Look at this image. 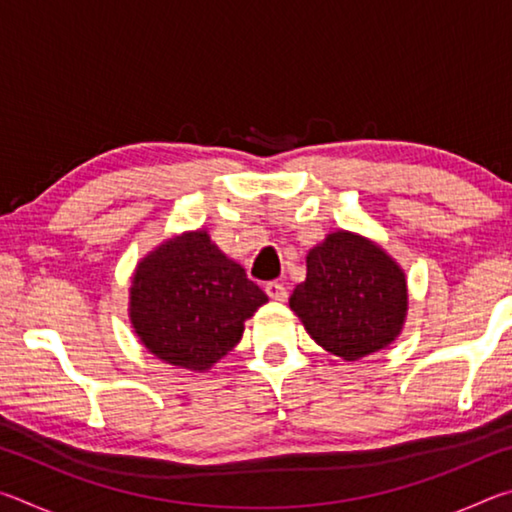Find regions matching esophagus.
Returning a JSON list of instances; mask_svg holds the SVG:
<instances>
[{
  "label": "esophagus",
  "instance_id": "34e87169",
  "mask_svg": "<svg viewBox=\"0 0 512 512\" xmlns=\"http://www.w3.org/2000/svg\"><path fill=\"white\" fill-rule=\"evenodd\" d=\"M264 291H266V296L271 298V300H277V302L287 300V287H284L282 282H268L266 287H264Z\"/></svg>",
  "mask_w": 512,
  "mask_h": 512
}]
</instances>
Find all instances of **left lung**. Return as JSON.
<instances>
[{
	"label": "left lung",
	"mask_w": 512,
	"mask_h": 512,
	"mask_svg": "<svg viewBox=\"0 0 512 512\" xmlns=\"http://www.w3.org/2000/svg\"><path fill=\"white\" fill-rule=\"evenodd\" d=\"M289 305L320 348L357 361L402 332L406 275L375 241L339 230L309 250L307 280L293 289Z\"/></svg>",
	"instance_id": "obj_1"
}]
</instances>
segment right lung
Segmentation results:
<instances>
[{"label": "right lung", "instance_id": "right-lung-1", "mask_svg": "<svg viewBox=\"0 0 512 512\" xmlns=\"http://www.w3.org/2000/svg\"><path fill=\"white\" fill-rule=\"evenodd\" d=\"M266 300L244 268L196 230L164 241L137 264L128 311L146 350L203 372L235 348Z\"/></svg>", "mask_w": 512, "mask_h": 512}]
</instances>
